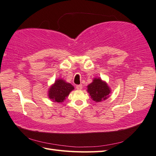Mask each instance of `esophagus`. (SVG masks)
<instances>
[{"label":"esophagus","instance_id":"esophagus-1","mask_svg":"<svg viewBox=\"0 0 156 156\" xmlns=\"http://www.w3.org/2000/svg\"><path fill=\"white\" fill-rule=\"evenodd\" d=\"M76 89H78V90H81V89H82V84L76 85Z\"/></svg>","mask_w":156,"mask_h":156}]
</instances>
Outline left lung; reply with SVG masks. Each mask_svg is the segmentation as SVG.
<instances>
[{"instance_id": "8db88e82", "label": "left lung", "mask_w": 156, "mask_h": 156, "mask_svg": "<svg viewBox=\"0 0 156 156\" xmlns=\"http://www.w3.org/2000/svg\"><path fill=\"white\" fill-rule=\"evenodd\" d=\"M87 88L91 99L96 102H101L107 99L111 93L108 84L99 78H94L92 83L88 85Z\"/></svg>"}]
</instances>
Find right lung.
Returning a JSON list of instances; mask_svg holds the SVG:
<instances>
[{
    "label": "right lung",
    "instance_id": "obj_1",
    "mask_svg": "<svg viewBox=\"0 0 156 156\" xmlns=\"http://www.w3.org/2000/svg\"><path fill=\"white\" fill-rule=\"evenodd\" d=\"M74 89L71 84L68 83L63 79H58L48 90V97L54 102L62 103L69 95V93Z\"/></svg>",
    "mask_w": 156,
    "mask_h": 156
}]
</instances>
